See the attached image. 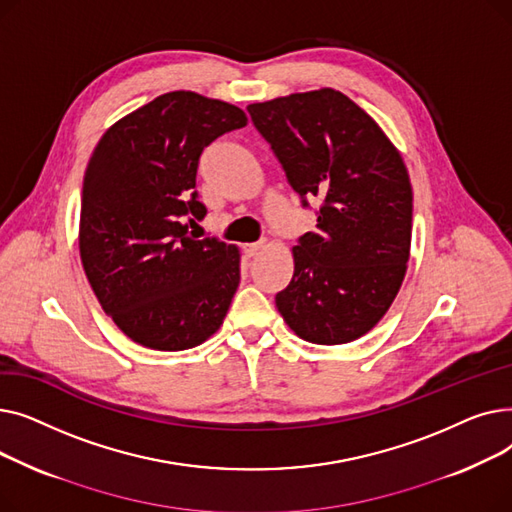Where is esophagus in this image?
Here are the masks:
<instances>
[{
  "label": "esophagus",
  "instance_id": "1",
  "mask_svg": "<svg viewBox=\"0 0 512 512\" xmlns=\"http://www.w3.org/2000/svg\"><path fill=\"white\" fill-rule=\"evenodd\" d=\"M263 249H265V242H263V240H261V242H251V245H245V255H247V257H255V255H259Z\"/></svg>",
  "mask_w": 512,
  "mask_h": 512
}]
</instances>
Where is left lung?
<instances>
[{"label": "left lung", "mask_w": 512, "mask_h": 512, "mask_svg": "<svg viewBox=\"0 0 512 512\" xmlns=\"http://www.w3.org/2000/svg\"><path fill=\"white\" fill-rule=\"evenodd\" d=\"M247 110L303 205L321 203L315 230L292 249L294 274L276 307L307 342H353L386 315L407 274L413 188L405 161L378 122L328 87Z\"/></svg>", "instance_id": "1"}]
</instances>
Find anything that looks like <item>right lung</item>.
<instances>
[{
	"mask_svg": "<svg viewBox=\"0 0 512 512\" xmlns=\"http://www.w3.org/2000/svg\"><path fill=\"white\" fill-rule=\"evenodd\" d=\"M247 126L240 107L172 91L99 139L83 180L78 249L103 311L137 344L186 351L220 330L240 282L238 247L195 238L203 149Z\"/></svg>",
	"mask_w": 512,
	"mask_h": 512,
	"instance_id": "right-lung-1",
	"label": "right lung"
}]
</instances>
